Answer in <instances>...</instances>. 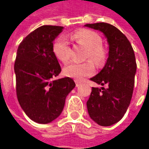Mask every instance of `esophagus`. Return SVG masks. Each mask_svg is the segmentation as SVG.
Here are the masks:
<instances>
[{
  "mask_svg": "<svg viewBox=\"0 0 149 149\" xmlns=\"http://www.w3.org/2000/svg\"><path fill=\"white\" fill-rule=\"evenodd\" d=\"M74 82H75V85H76V87H79V86L81 84V83H80V82H79V81H77V80H75Z\"/></svg>",
  "mask_w": 149,
  "mask_h": 149,
  "instance_id": "1",
  "label": "esophagus"
}]
</instances>
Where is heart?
Wrapping results in <instances>:
<instances>
[{"mask_svg":"<svg viewBox=\"0 0 149 149\" xmlns=\"http://www.w3.org/2000/svg\"><path fill=\"white\" fill-rule=\"evenodd\" d=\"M71 39L78 45H82L87 49L85 59H90L98 65H101L106 59V51L102 45V38L100 36L89 30H79L71 36ZM53 52L56 58L65 63L70 58L71 48L70 42L65 36H60L53 44ZM94 63L88 60L84 63L71 62L66 65L63 69V73L67 77L75 80H83L95 73Z\"/></svg>","mask_w":149,"mask_h":149,"instance_id":"b5f03b06","label":"heart"}]
</instances>
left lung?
I'll use <instances>...</instances> for the list:
<instances>
[{
    "label": "left lung",
    "mask_w": 149,
    "mask_h": 149,
    "mask_svg": "<svg viewBox=\"0 0 149 149\" xmlns=\"http://www.w3.org/2000/svg\"><path fill=\"white\" fill-rule=\"evenodd\" d=\"M85 26L102 32L109 44L105 65L90 79L103 87H92L87 101L88 113L100 126H110L123 117L132 99L137 70L134 51L127 37L115 26L104 22Z\"/></svg>",
    "instance_id": "left-lung-1"
}]
</instances>
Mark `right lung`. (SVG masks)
<instances>
[{
  "label": "right lung",
  "mask_w": 149,
  "mask_h": 149,
  "mask_svg": "<svg viewBox=\"0 0 149 149\" xmlns=\"http://www.w3.org/2000/svg\"><path fill=\"white\" fill-rule=\"evenodd\" d=\"M63 29L40 26L30 33L17 49L14 65L17 99L26 115L36 123H50L59 117L66 96L75 87L71 78L52 80L61 71L53 41Z\"/></svg>",
  "instance_id": "1"
}]
</instances>
